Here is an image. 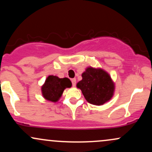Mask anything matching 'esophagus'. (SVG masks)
Returning <instances> with one entry per match:
<instances>
[{"label":"esophagus","mask_w":152,"mask_h":152,"mask_svg":"<svg viewBox=\"0 0 152 152\" xmlns=\"http://www.w3.org/2000/svg\"><path fill=\"white\" fill-rule=\"evenodd\" d=\"M71 82H72V86L74 87L76 86V78H72V79H71Z\"/></svg>","instance_id":"1"}]
</instances>
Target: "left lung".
Instances as JSON below:
<instances>
[{"label":"left lung","instance_id":"1","mask_svg":"<svg viewBox=\"0 0 152 152\" xmlns=\"http://www.w3.org/2000/svg\"><path fill=\"white\" fill-rule=\"evenodd\" d=\"M82 80L76 85L88 103L102 105L113 96L114 84L106 71L101 69L87 68L81 75Z\"/></svg>","mask_w":152,"mask_h":152}]
</instances>
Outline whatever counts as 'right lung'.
<instances>
[{"label": "right lung", "mask_w": 152, "mask_h": 152, "mask_svg": "<svg viewBox=\"0 0 152 152\" xmlns=\"http://www.w3.org/2000/svg\"><path fill=\"white\" fill-rule=\"evenodd\" d=\"M72 85L69 78H59L56 76H49L41 88L45 99L50 102H56L61 96L66 88H70Z\"/></svg>", "instance_id": "add662e5"}]
</instances>
